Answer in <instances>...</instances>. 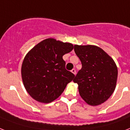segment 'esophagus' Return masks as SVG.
Wrapping results in <instances>:
<instances>
[{
    "label": "esophagus",
    "instance_id": "1",
    "mask_svg": "<svg viewBox=\"0 0 130 130\" xmlns=\"http://www.w3.org/2000/svg\"><path fill=\"white\" fill-rule=\"evenodd\" d=\"M71 72H72L73 74H75V75L76 74V70L75 69H73L72 70H71Z\"/></svg>",
    "mask_w": 130,
    "mask_h": 130
}]
</instances>
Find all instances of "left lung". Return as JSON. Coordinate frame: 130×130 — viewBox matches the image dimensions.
Instances as JSON below:
<instances>
[{
    "mask_svg": "<svg viewBox=\"0 0 130 130\" xmlns=\"http://www.w3.org/2000/svg\"><path fill=\"white\" fill-rule=\"evenodd\" d=\"M74 51L82 64L73 79L78 84L80 95L91 105L105 102L116 86L118 68L114 61L94 45H76Z\"/></svg>",
    "mask_w": 130,
    "mask_h": 130,
    "instance_id": "1",
    "label": "left lung"
}]
</instances>
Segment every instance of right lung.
Wrapping results in <instances>:
<instances>
[{"mask_svg":"<svg viewBox=\"0 0 130 130\" xmlns=\"http://www.w3.org/2000/svg\"><path fill=\"white\" fill-rule=\"evenodd\" d=\"M73 45L54 39L38 43L25 56L21 68L23 84L28 94L41 103H51L58 98L74 78L65 69L63 56Z\"/></svg>","mask_w":130,"mask_h":130,"instance_id":"right-lung-1","label":"right lung"}]
</instances>
